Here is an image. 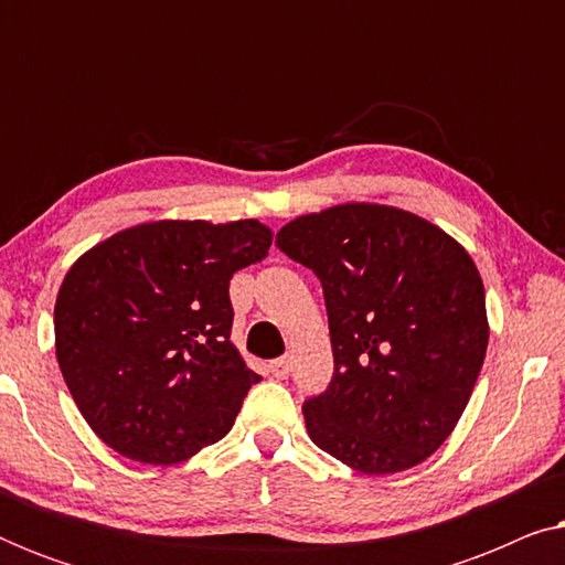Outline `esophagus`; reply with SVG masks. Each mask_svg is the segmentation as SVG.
Returning a JSON list of instances; mask_svg holds the SVG:
<instances>
[{
	"label": "esophagus",
	"instance_id": "1",
	"mask_svg": "<svg viewBox=\"0 0 565 565\" xmlns=\"http://www.w3.org/2000/svg\"><path fill=\"white\" fill-rule=\"evenodd\" d=\"M269 373H273L277 381H285V377L290 375V360L288 358L273 360V362H269Z\"/></svg>",
	"mask_w": 565,
	"mask_h": 565
}]
</instances>
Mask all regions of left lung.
I'll list each match as a JSON object with an SVG mask.
<instances>
[{
	"mask_svg": "<svg viewBox=\"0 0 565 565\" xmlns=\"http://www.w3.org/2000/svg\"><path fill=\"white\" fill-rule=\"evenodd\" d=\"M277 246L313 269L329 313L334 375L303 404L308 437L367 476L419 466L466 412L489 347L470 254L377 203L298 215Z\"/></svg>",
	"mask_w": 565,
	"mask_h": 565,
	"instance_id": "1",
	"label": "left lung"
}]
</instances>
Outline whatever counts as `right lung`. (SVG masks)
<instances>
[{"label": "right lung", "mask_w": 565, "mask_h": 565, "mask_svg": "<svg viewBox=\"0 0 565 565\" xmlns=\"http://www.w3.org/2000/svg\"><path fill=\"white\" fill-rule=\"evenodd\" d=\"M269 244L254 218L151 221L74 262L53 308L56 360L107 447L174 466L228 435L259 381L231 344L228 282Z\"/></svg>", "instance_id": "add662e5"}]
</instances>
